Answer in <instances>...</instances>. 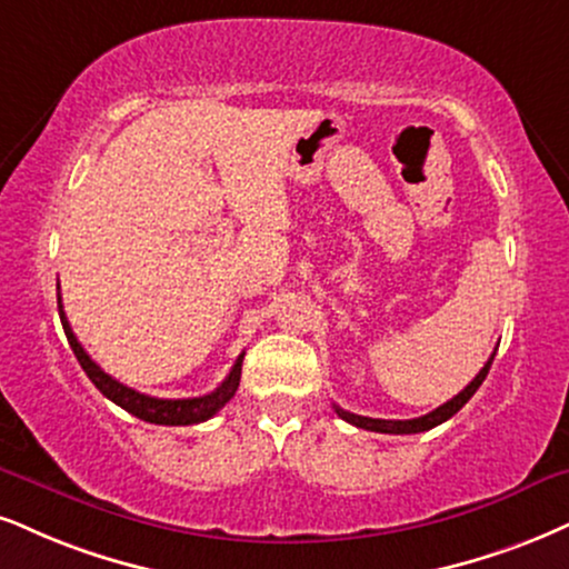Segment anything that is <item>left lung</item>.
I'll return each instance as SVG.
<instances>
[{"mask_svg": "<svg viewBox=\"0 0 569 569\" xmlns=\"http://www.w3.org/2000/svg\"><path fill=\"white\" fill-rule=\"evenodd\" d=\"M493 356H496V350H493V353H490V359H488L486 367H482V369L478 371V377H475V380L469 382L467 388L459 392V396H453L451 401H446L443 406H438V409L430 411V413H425V417H417V419H371V417H359V413H350V411H346V409H340V406H335V411H338V417L346 419V422L361 427V430H371V432L411 435V432L432 430V427L443 425L446 419H451L453 413L459 411L461 406H465V403L469 401V398L475 396V392H478L482 380H486V377H488L490 363H493Z\"/></svg>", "mask_w": 569, "mask_h": 569, "instance_id": "1", "label": "left lung"}]
</instances>
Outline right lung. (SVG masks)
<instances>
[{
  "instance_id": "1",
  "label": "right lung",
  "mask_w": 569,
  "mask_h": 569,
  "mask_svg": "<svg viewBox=\"0 0 569 569\" xmlns=\"http://www.w3.org/2000/svg\"><path fill=\"white\" fill-rule=\"evenodd\" d=\"M58 290H60V284H58ZM58 311H60V321H62V329H66V338L70 342V348H73L76 359H79L81 369L87 371L89 380L94 382V388L100 390L104 398H110V401H113L116 406H121V409L134 413L137 419H142V422L168 425V427L206 422V419L213 417L216 411L223 409V406L231 401V396H234L237 388H240L244 353L234 361V367H231L227 380H223L213 392H208V396H200V398H152V396H144V392H139L134 388H126V385L118 382L116 377L104 375V371L97 367V361H91V356L87 353V350H83L81 342L76 340L73 329H70V325H68L66 311H62L60 296H58Z\"/></svg>"
}]
</instances>
